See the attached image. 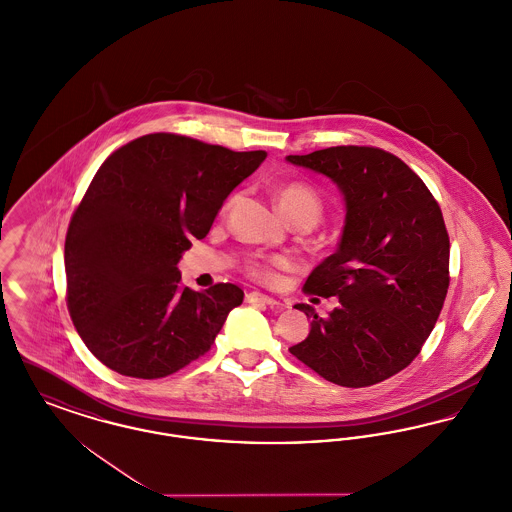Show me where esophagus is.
Here are the masks:
<instances>
[{
	"mask_svg": "<svg viewBox=\"0 0 512 512\" xmlns=\"http://www.w3.org/2000/svg\"><path fill=\"white\" fill-rule=\"evenodd\" d=\"M245 301H247V303H263V305H268V307H276V305H280L274 297H268V295L261 292L247 293V295H245Z\"/></svg>",
	"mask_w": 512,
	"mask_h": 512,
	"instance_id": "1",
	"label": "esophagus"
}]
</instances>
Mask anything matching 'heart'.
<instances>
[{
	"label": "heart",
	"instance_id": "b5f03b06",
	"mask_svg": "<svg viewBox=\"0 0 512 512\" xmlns=\"http://www.w3.org/2000/svg\"><path fill=\"white\" fill-rule=\"evenodd\" d=\"M276 199H278V207L286 219H309L317 224V220L322 215V199L317 194V190L311 188L309 184H303V182L284 184L276 192ZM276 265H280V263H276ZM249 272L261 280L270 278V267L261 265V263H253L249 267Z\"/></svg>",
	"mask_w": 512,
	"mask_h": 512
}]
</instances>
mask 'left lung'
<instances>
[{
	"instance_id": "1",
	"label": "left lung",
	"mask_w": 512,
	"mask_h": 512,
	"mask_svg": "<svg viewBox=\"0 0 512 512\" xmlns=\"http://www.w3.org/2000/svg\"><path fill=\"white\" fill-rule=\"evenodd\" d=\"M286 161L328 176L345 201L338 249L303 286L340 305L326 318L295 305L313 320L290 353L338 386L384 382L413 363L447 295L449 236L438 201L378 147H328Z\"/></svg>"
}]
</instances>
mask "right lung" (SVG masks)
Here are the masks:
<instances>
[{
    "instance_id": "1",
    "label": "right lung",
    "mask_w": 512,
    "mask_h": 512,
    "mask_svg": "<svg viewBox=\"0 0 512 512\" xmlns=\"http://www.w3.org/2000/svg\"><path fill=\"white\" fill-rule=\"evenodd\" d=\"M265 157L159 132L105 159L65 240L67 307L103 365L153 380L211 349L244 292L184 288L178 263Z\"/></svg>"
}]
</instances>
